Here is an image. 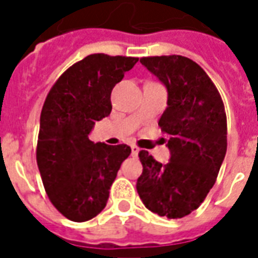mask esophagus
Masks as SVG:
<instances>
[{
    "mask_svg": "<svg viewBox=\"0 0 258 258\" xmlns=\"http://www.w3.org/2000/svg\"><path fill=\"white\" fill-rule=\"evenodd\" d=\"M138 153H140V148L135 145H131V155L134 157H137L138 156Z\"/></svg>",
    "mask_w": 258,
    "mask_h": 258,
    "instance_id": "obj_1",
    "label": "esophagus"
}]
</instances>
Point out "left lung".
<instances>
[{
	"instance_id": "obj_1",
	"label": "left lung",
	"mask_w": 258,
	"mask_h": 258,
	"mask_svg": "<svg viewBox=\"0 0 258 258\" xmlns=\"http://www.w3.org/2000/svg\"><path fill=\"white\" fill-rule=\"evenodd\" d=\"M167 90L159 120L167 133L170 160L140 152L142 174L137 190L146 209L167 218L196 210L216 182L227 152V116L220 92L192 59L170 55L140 60Z\"/></svg>"
}]
</instances>
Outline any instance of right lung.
<instances>
[{
    "instance_id": "obj_1",
    "label": "right lung",
    "mask_w": 258,
    "mask_h": 258,
    "mask_svg": "<svg viewBox=\"0 0 258 258\" xmlns=\"http://www.w3.org/2000/svg\"><path fill=\"white\" fill-rule=\"evenodd\" d=\"M137 62L88 55L59 77L44 102L37 164L49 200L72 221H88L105 209L118 168L131 153L124 144H95L88 135L110 114L113 87Z\"/></svg>"
}]
</instances>
